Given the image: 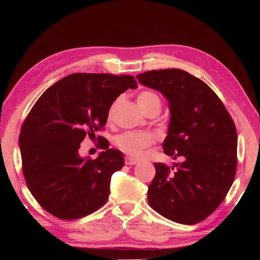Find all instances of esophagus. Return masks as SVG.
<instances>
[{
  "mask_svg": "<svg viewBox=\"0 0 260 260\" xmlns=\"http://www.w3.org/2000/svg\"><path fill=\"white\" fill-rule=\"evenodd\" d=\"M139 159H136V158H133V157H131V156H126L125 157V163L127 164V165H136V164H139Z\"/></svg>",
  "mask_w": 260,
  "mask_h": 260,
  "instance_id": "1",
  "label": "esophagus"
}]
</instances>
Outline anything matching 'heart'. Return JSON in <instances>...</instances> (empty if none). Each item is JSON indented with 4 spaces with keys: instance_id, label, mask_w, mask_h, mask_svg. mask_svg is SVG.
Masks as SVG:
<instances>
[{
    "instance_id": "obj_1",
    "label": "heart",
    "mask_w": 260,
    "mask_h": 260,
    "mask_svg": "<svg viewBox=\"0 0 260 260\" xmlns=\"http://www.w3.org/2000/svg\"><path fill=\"white\" fill-rule=\"evenodd\" d=\"M137 104H139L142 112L146 114L152 109L161 110V99L155 92L145 90L142 91L137 97ZM116 145L121 151L129 154L132 156H140L146 147L150 146L153 143L151 135L145 133H133V132H126L116 137Z\"/></svg>"
}]
</instances>
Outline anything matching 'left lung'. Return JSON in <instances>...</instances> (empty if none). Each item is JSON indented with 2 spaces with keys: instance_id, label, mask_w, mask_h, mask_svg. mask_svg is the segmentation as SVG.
<instances>
[{
  "instance_id": "8db88e82",
  "label": "left lung",
  "mask_w": 260,
  "mask_h": 260,
  "mask_svg": "<svg viewBox=\"0 0 260 260\" xmlns=\"http://www.w3.org/2000/svg\"><path fill=\"white\" fill-rule=\"evenodd\" d=\"M169 102L171 118L164 153L182 157L170 169L155 163L147 201L174 222L196 224L224 200L237 170V131L233 118L206 82L181 69L136 76Z\"/></svg>"
}]
</instances>
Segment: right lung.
Wrapping results in <instances>:
<instances>
[{
	"instance_id": "1",
	"label": "right lung",
	"mask_w": 260,
	"mask_h": 260,
	"mask_svg": "<svg viewBox=\"0 0 260 260\" xmlns=\"http://www.w3.org/2000/svg\"><path fill=\"white\" fill-rule=\"evenodd\" d=\"M129 88H137L133 76L73 74L49 87L27 115L19 137L22 170L32 196L54 217L78 219L106 203L112 175L124 167L123 153L102 136L97 158L78 151Z\"/></svg>"
}]
</instances>
